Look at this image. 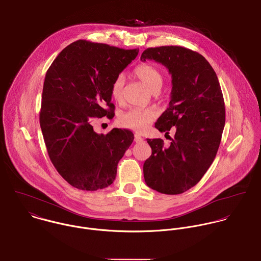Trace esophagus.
Segmentation results:
<instances>
[{
    "label": "esophagus",
    "instance_id": "obj_1",
    "mask_svg": "<svg viewBox=\"0 0 261 261\" xmlns=\"http://www.w3.org/2000/svg\"><path fill=\"white\" fill-rule=\"evenodd\" d=\"M143 141H144V139H143L140 135L135 134V142H136V143H142Z\"/></svg>",
    "mask_w": 261,
    "mask_h": 261
}]
</instances>
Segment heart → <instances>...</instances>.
<instances>
[{"label":"heart","mask_w":261,"mask_h":261,"mask_svg":"<svg viewBox=\"0 0 261 261\" xmlns=\"http://www.w3.org/2000/svg\"><path fill=\"white\" fill-rule=\"evenodd\" d=\"M134 74L152 92L160 90L164 82L162 72L157 67L151 64L139 65L135 69ZM123 87L124 77L121 74L117 75L110 85V95L116 102H121L122 100ZM157 116L158 110L154 107H136L121 113L118 117V121L122 126L135 129L137 132H145L150 127V125L156 119Z\"/></svg>","instance_id":"obj_1"}]
</instances>
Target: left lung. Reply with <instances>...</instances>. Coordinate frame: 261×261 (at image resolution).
Listing matches in <instances>:
<instances>
[{
  "label": "left lung",
  "instance_id": "8db88e82",
  "mask_svg": "<svg viewBox=\"0 0 261 261\" xmlns=\"http://www.w3.org/2000/svg\"><path fill=\"white\" fill-rule=\"evenodd\" d=\"M154 60L172 76L169 107L155 123L175 136L168 148L147 139L152 155L144 163L147 185L165 194H180L199 182L214 162L225 126V102L216 72L198 53L167 45L149 47L141 61Z\"/></svg>",
  "mask_w": 261,
  "mask_h": 261
}]
</instances>
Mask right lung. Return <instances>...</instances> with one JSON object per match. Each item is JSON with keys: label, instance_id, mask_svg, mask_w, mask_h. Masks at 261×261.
Wrapping results in <instances>:
<instances>
[{"label": "right lung", "instance_id": "right-lung-1", "mask_svg": "<svg viewBox=\"0 0 261 261\" xmlns=\"http://www.w3.org/2000/svg\"><path fill=\"white\" fill-rule=\"evenodd\" d=\"M139 49L77 40L48 68L39 122L51 163L72 186L98 190L115 179L117 164L134 141L128 129L94 132V118L114 116L110 85Z\"/></svg>", "mask_w": 261, "mask_h": 261}]
</instances>
